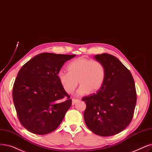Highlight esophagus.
<instances>
[{"label": "esophagus", "mask_w": 152, "mask_h": 152, "mask_svg": "<svg viewBox=\"0 0 152 152\" xmlns=\"http://www.w3.org/2000/svg\"><path fill=\"white\" fill-rule=\"evenodd\" d=\"M78 101L77 99H72V105H75L76 103H77Z\"/></svg>", "instance_id": "34e87169"}]
</instances>
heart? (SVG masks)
Here are the masks:
<instances>
[{
    "label": "heart",
    "instance_id": "1",
    "mask_svg": "<svg viewBox=\"0 0 152 152\" xmlns=\"http://www.w3.org/2000/svg\"><path fill=\"white\" fill-rule=\"evenodd\" d=\"M68 72L60 71L58 78L64 91L71 94L80 84L77 94L95 93L99 91L104 84L105 70L103 64L83 56L72 60L68 65Z\"/></svg>",
    "mask_w": 152,
    "mask_h": 152
}]
</instances>
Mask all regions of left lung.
Here are the masks:
<instances>
[{"label": "left lung", "instance_id": "left-lung-1", "mask_svg": "<svg viewBox=\"0 0 152 152\" xmlns=\"http://www.w3.org/2000/svg\"><path fill=\"white\" fill-rule=\"evenodd\" d=\"M105 77L97 93L82 99L86 104L84 118L87 127L96 135L108 137L126 128L134 115L137 102L135 86L130 71L114 56L96 55Z\"/></svg>", "mask_w": 152, "mask_h": 152}]
</instances>
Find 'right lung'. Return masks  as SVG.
<instances>
[{
    "label": "right lung",
    "instance_id": "1",
    "mask_svg": "<svg viewBox=\"0 0 152 152\" xmlns=\"http://www.w3.org/2000/svg\"><path fill=\"white\" fill-rule=\"evenodd\" d=\"M76 55L40 53L18 72L13 88V101L19 121L31 133L45 135L60 125L72 100L57 76L63 64ZM67 96L68 99H62Z\"/></svg>",
    "mask_w": 152,
    "mask_h": 152
}]
</instances>
